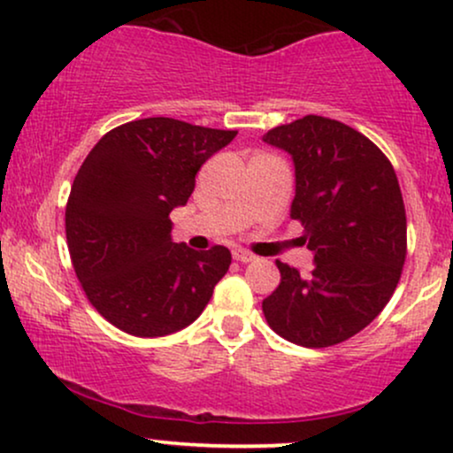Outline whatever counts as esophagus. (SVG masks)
Segmentation results:
<instances>
[{"label":"esophagus","mask_w":453,"mask_h":453,"mask_svg":"<svg viewBox=\"0 0 453 453\" xmlns=\"http://www.w3.org/2000/svg\"><path fill=\"white\" fill-rule=\"evenodd\" d=\"M232 256H234V259H236V262H242V264L253 262V259H256V256H253V253L244 251V249H234Z\"/></svg>","instance_id":"esophagus-1"}]
</instances>
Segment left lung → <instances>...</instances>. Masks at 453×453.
<instances>
[{
    "mask_svg": "<svg viewBox=\"0 0 453 453\" xmlns=\"http://www.w3.org/2000/svg\"><path fill=\"white\" fill-rule=\"evenodd\" d=\"M292 155V219L313 251L309 277L277 262L280 283L262 303L268 326L303 347H330L364 330L396 289L407 215L392 164L360 132L306 114L264 134Z\"/></svg>",
    "mask_w": 453,
    "mask_h": 453,
    "instance_id": "obj_1",
    "label": "left lung"
}]
</instances>
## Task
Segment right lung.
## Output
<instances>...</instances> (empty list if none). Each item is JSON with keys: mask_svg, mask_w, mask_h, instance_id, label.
Here are the masks:
<instances>
[{"mask_svg": "<svg viewBox=\"0 0 453 453\" xmlns=\"http://www.w3.org/2000/svg\"><path fill=\"white\" fill-rule=\"evenodd\" d=\"M238 132L150 117L111 129L78 170L65 209L74 273L97 313L127 334L155 339L200 317L232 264L217 244L173 241L206 159Z\"/></svg>", "mask_w": 453, "mask_h": 453, "instance_id": "add662e5", "label": "right lung"}]
</instances>
